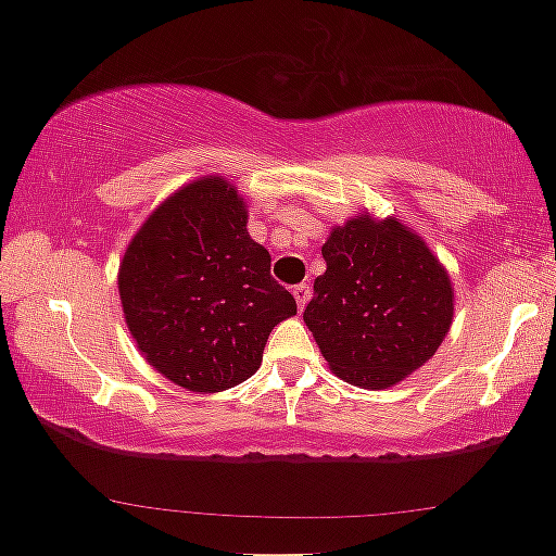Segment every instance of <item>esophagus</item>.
I'll list each match as a JSON object with an SVG mask.
<instances>
[{"label":"esophagus","mask_w":556,"mask_h":556,"mask_svg":"<svg viewBox=\"0 0 556 556\" xmlns=\"http://www.w3.org/2000/svg\"><path fill=\"white\" fill-rule=\"evenodd\" d=\"M292 294H294V300H296V307L300 309H304V304L309 302V294H312V289H309V285H296L294 289H292Z\"/></svg>","instance_id":"obj_1"}]
</instances>
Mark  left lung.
I'll use <instances>...</instances> for the list:
<instances>
[{
    "label": "left lung",
    "instance_id": "left-lung-1",
    "mask_svg": "<svg viewBox=\"0 0 556 556\" xmlns=\"http://www.w3.org/2000/svg\"><path fill=\"white\" fill-rule=\"evenodd\" d=\"M325 275L304 323L334 372L367 390L395 386L441 345L453 317L451 279L395 218H350L323 247Z\"/></svg>",
    "mask_w": 556,
    "mask_h": 556
}]
</instances>
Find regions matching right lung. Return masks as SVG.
Returning <instances> with one entry per match:
<instances>
[{
    "label": "right lung",
    "mask_w": 556,
    "mask_h": 556,
    "mask_svg": "<svg viewBox=\"0 0 556 556\" xmlns=\"http://www.w3.org/2000/svg\"><path fill=\"white\" fill-rule=\"evenodd\" d=\"M249 237L247 208L224 178L184 186L132 237L121 262L125 323L155 370L218 393L260 370L269 332L296 315Z\"/></svg>",
    "instance_id": "add662e5"
}]
</instances>
